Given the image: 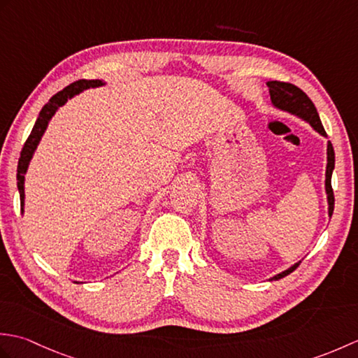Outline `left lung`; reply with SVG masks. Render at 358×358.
<instances>
[{
    "mask_svg": "<svg viewBox=\"0 0 358 358\" xmlns=\"http://www.w3.org/2000/svg\"><path fill=\"white\" fill-rule=\"evenodd\" d=\"M269 87V95H271V103L275 109L283 110L291 113V115L299 117L300 120L306 121L310 127L314 129L315 132L320 134L324 138H328V135L324 132V127L322 124V120L318 117V112L315 109L314 103L310 101V98L303 92L301 89L296 86L291 85V83H283V81H268L266 83ZM326 180H324V191H326V201H328V215L332 217L334 212V192H332V186H331V178H332V171L336 167V154H334V148L331 141H328V149H326ZM301 262L294 263L291 268H287L286 271L277 273L273 275L272 280H280L286 277L287 273H291L292 271L296 269Z\"/></svg>",
    "mask_w": 358,
    "mask_h": 358,
    "instance_id": "left-lung-1",
    "label": "left lung"
}]
</instances>
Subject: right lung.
I'll use <instances>...</instances> for the list:
<instances>
[{"label": "right lung", "instance_id": "obj_1", "mask_svg": "<svg viewBox=\"0 0 358 358\" xmlns=\"http://www.w3.org/2000/svg\"><path fill=\"white\" fill-rule=\"evenodd\" d=\"M104 85H106V83L103 80H80V81H75V83H72L71 86L64 87L62 92L53 95L48 104H44V108L41 109L40 115H38V118L35 121V126L32 129V132H30L27 141L24 143V148H22L20 159H18L17 186H18L20 200H21V214L24 212L26 172L29 169L30 159L34 158V154H35V150L38 148V144H40V141L43 138L45 129H48V126H49V121L52 120L53 115H55L57 110L67 103V100H71V98H73L75 95L85 92V90L90 89V87H101Z\"/></svg>", "mask_w": 358, "mask_h": 358}]
</instances>
